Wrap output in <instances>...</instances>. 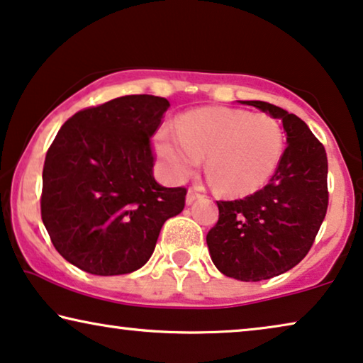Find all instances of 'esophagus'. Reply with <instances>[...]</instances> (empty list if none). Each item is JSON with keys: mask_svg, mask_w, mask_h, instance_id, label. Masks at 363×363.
Here are the masks:
<instances>
[{"mask_svg": "<svg viewBox=\"0 0 363 363\" xmlns=\"http://www.w3.org/2000/svg\"><path fill=\"white\" fill-rule=\"evenodd\" d=\"M202 194L197 191V189H189L187 191V197H186V202L187 203H192L194 201H197V199H201Z\"/></svg>", "mask_w": 363, "mask_h": 363, "instance_id": "obj_1", "label": "esophagus"}]
</instances>
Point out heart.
Here are the masks:
<instances>
[{
	"label": "heart",
	"mask_w": 363,
	"mask_h": 363,
	"mask_svg": "<svg viewBox=\"0 0 363 363\" xmlns=\"http://www.w3.org/2000/svg\"><path fill=\"white\" fill-rule=\"evenodd\" d=\"M284 135L268 115L233 108H201L186 115L176 131L156 136V152L169 179L186 181L207 155V171L230 196H247L269 181L281 161Z\"/></svg>",
	"instance_id": "b5f03b06"
}]
</instances>
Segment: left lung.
Instances as JSON below:
<instances>
[{
	"mask_svg": "<svg viewBox=\"0 0 363 363\" xmlns=\"http://www.w3.org/2000/svg\"><path fill=\"white\" fill-rule=\"evenodd\" d=\"M283 121L286 143L272 179L252 196L217 201L207 247L218 272L262 281L294 268L313 247L328 212V156L303 120L268 101L248 100Z\"/></svg>",
	"mask_w": 363,
	"mask_h": 363,
	"instance_id": "left-lung-1",
	"label": "left lung"
}]
</instances>
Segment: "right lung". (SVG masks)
Listing matches in <instances>:
<instances>
[{
	"mask_svg": "<svg viewBox=\"0 0 363 363\" xmlns=\"http://www.w3.org/2000/svg\"><path fill=\"white\" fill-rule=\"evenodd\" d=\"M169 101L126 95L65 121L48 150L40 217L55 250L99 277L141 268L161 227L186 206V187L152 177L151 136Z\"/></svg>",
	"mask_w": 363,
	"mask_h": 363,
	"instance_id": "1",
	"label": "right lung"
}]
</instances>
